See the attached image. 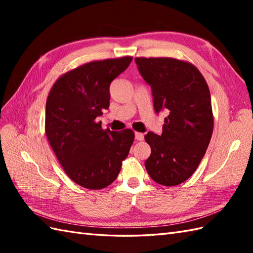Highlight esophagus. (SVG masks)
<instances>
[{
  "label": "esophagus",
  "instance_id": "34e87169",
  "mask_svg": "<svg viewBox=\"0 0 253 253\" xmlns=\"http://www.w3.org/2000/svg\"><path fill=\"white\" fill-rule=\"evenodd\" d=\"M135 138H136V140L141 141V140H143L144 135H143L142 132H136V133H135Z\"/></svg>",
  "mask_w": 253,
  "mask_h": 253
}]
</instances>
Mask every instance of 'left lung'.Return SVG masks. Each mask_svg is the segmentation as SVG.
I'll return each mask as SVG.
<instances>
[{
    "instance_id": "8db88e82",
    "label": "left lung",
    "mask_w": 253,
    "mask_h": 253,
    "mask_svg": "<svg viewBox=\"0 0 253 253\" xmlns=\"http://www.w3.org/2000/svg\"><path fill=\"white\" fill-rule=\"evenodd\" d=\"M142 78L152 90L154 111L166 110L162 135L144 139L151 155L144 162L160 185L176 186L195 173L213 132L211 95L206 79L192 64L171 57H136Z\"/></svg>"
}]
</instances>
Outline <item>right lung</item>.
<instances>
[{"instance_id": "obj_1", "label": "right lung", "mask_w": 253, "mask_h": 253, "mask_svg": "<svg viewBox=\"0 0 253 253\" xmlns=\"http://www.w3.org/2000/svg\"><path fill=\"white\" fill-rule=\"evenodd\" d=\"M131 56L95 61L58 78L47 95L45 135L58 162L77 185L98 190L116 179L135 133L103 130L95 118L110 106V84Z\"/></svg>"}]
</instances>
